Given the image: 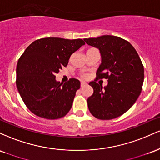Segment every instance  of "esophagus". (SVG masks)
Instances as JSON below:
<instances>
[{
    "instance_id": "1",
    "label": "esophagus",
    "mask_w": 160,
    "mask_h": 160,
    "mask_svg": "<svg viewBox=\"0 0 160 160\" xmlns=\"http://www.w3.org/2000/svg\"><path fill=\"white\" fill-rule=\"evenodd\" d=\"M86 84L87 83H86V82H83V81H82L81 82H80V86H81V87H82V86H85Z\"/></svg>"
}]
</instances>
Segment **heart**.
I'll list each match as a JSON object with an SVG mask.
<instances>
[{
    "mask_svg": "<svg viewBox=\"0 0 160 160\" xmlns=\"http://www.w3.org/2000/svg\"><path fill=\"white\" fill-rule=\"evenodd\" d=\"M82 77H83V78H86V77H87V76H86V75L85 74V75H83V76H82Z\"/></svg>",
    "mask_w": 160,
    "mask_h": 160,
    "instance_id": "1",
    "label": "heart"
}]
</instances>
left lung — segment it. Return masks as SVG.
I'll return each mask as SVG.
<instances>
[{"label":"left lung","mask_w":160,"mask_h":160,"mask_svg":"<svg viewBox=\"0 0 160 160\" xmlns=\"http://www.w3.org/2000/svg\"><path fill=\"white\" fill-rule=\"evenodd\" d=\"M88 45L100 51L102 63L96 79H108L103 87L89 82L93 94L87 99L90 113L99 120L117 118L135 104L144 82V66L137 51L129 42L119 37L103 35L85 38Z\"/></svg>","instance_id":"1"}]
</instances>
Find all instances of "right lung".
<instances>
[{"mask_svg": "<svg viewBox=\"0 0 160 160\" xmlns=\"http://www.w3.org/2000/svg\"><path fill=\"white\" fill-rule=\"evenodd\" d=\"M84 44L82 39L46 38L27 47L16 66V86L34 114L55 120L68 113L80 82L71 78L60 83L56 74L68 65L71 55Z\"/></svg>", "mask_w": 160, "mask_h": 160, "instance_id": "obj_1", "label": "right lung"}]
</instances>
